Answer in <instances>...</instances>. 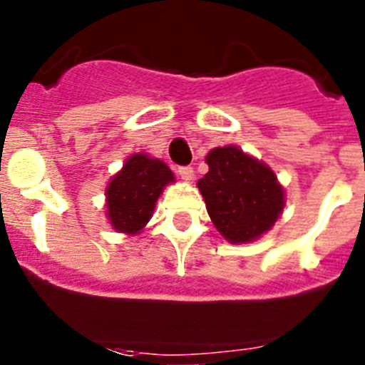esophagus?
<instances>
[{"instance_id": "esophagus-1", "label": "esophagus", "mask_w": 365, "mask_h": 365, "mask_svg": "<svg viewBox=\"0 0 365 365\" xmlns=\"http://www.w3.org/2000/svg\"><path fill=\"white\" fill-rule=\"evenodd\" d=\"M177 173H179L180 179L186 180V182H190V180L193 179V168L192 166H180V168H177Z\"/></svg>"}]
</instances>
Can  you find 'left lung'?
Wrapping results in <instances>:
<instances>
[{
	"label": "left lung",
	"instance_id": "left-lung-1",
	"mask_svg": "<svg viewBox=\"0 0 365 365\" xmlns=\"http://www.w3.org/2000/svg\"><path fill=\"white\" fill-rule=\"evenodd\" d=\"M206 164L208 173L197 186L222 237L230 243H250L269 232L285 206L276 173L235 146L214 148Z\"/></svg>",
	"mask_w": 365,
	"mask_h": 365
}]
</instances>
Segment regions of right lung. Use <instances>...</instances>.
<instances>
[{
  "label": "right lung",
  "instance_id": "right-lung-1",
  "mask_svg": "<svg viewBox=\"0 0 365 365\" xmlns=\"http://www.w3.org/2000/svg\"><path fill=\"white\" fill-rule=\"evenodd\" d=\"M173 180L172 170L163 160L146 153L131 155L106 188V215L111 227L122 234H138L151 219L164 186Z\"/></svg>",
  "mask_w": 365,
  "mask_h": 365
}]
</instances>
